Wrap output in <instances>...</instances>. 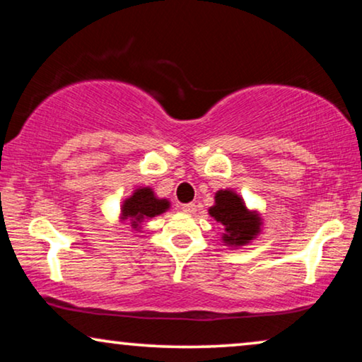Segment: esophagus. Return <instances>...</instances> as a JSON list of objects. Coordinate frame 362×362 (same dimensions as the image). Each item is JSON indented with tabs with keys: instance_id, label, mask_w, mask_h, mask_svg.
Segmentation results:
<instances>
[{
	"instance_id": "esophagus-1",
	"label": "esophagus",
	"mask_w": 362,
	"mask_h": 362,
	"mask_svg": "<svg viewBox=\"0 0 362 362\" xmlns=\"http://www.w3.org/2000/svg\"><path fill=\"white\" fill-rule=\"evenodd\" d=\"M182 211H185L186 214H194L196 204H192V202H189V204H185V206H182Z\"/></svg>"
}]
</instances>
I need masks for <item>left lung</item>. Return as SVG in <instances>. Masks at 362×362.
I'll list each match as a JSON object with an SVG mask.
<instances>
[{
    "mask_svg": "<svg viewBox=\"0 0 362 362\" xmlns=\"http://www.w3.org/2000/svg\"><path fill=\"white\" fill-rule=\"evenodd\" d=\"M209 216L224 227V245L234 249L257 239L264 226L260 212L249 209L244 197L234 189H219L216 192L214 206L209 207Z\"/></svg>",
    "mask_w": 362,
    "mask_h": 362,
    "instance_id": "obj_1",
    "label": "left lung"
}]
</instances>
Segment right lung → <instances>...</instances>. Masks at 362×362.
Masks as SVG:
<instances>
[{"label":"right lung","instance_id":"obj_1","mask_svg":"<svg viewBox=\"0 0 362 362\" xmlns=\"http://www.w3.org/2000/svg\"><path fill=\"white\" fill-rule=\"evenodd\" d=\"M171 207V202L166 197H158L150 186H140L133 189L130 196L122 202L118 219L128 222L133 230L140 232L143 222L161 216Z\"/></svg>","mask_w":362,"mask_h":362}]
</instances>
